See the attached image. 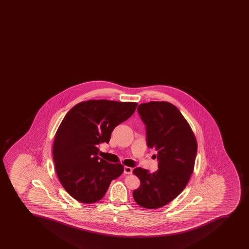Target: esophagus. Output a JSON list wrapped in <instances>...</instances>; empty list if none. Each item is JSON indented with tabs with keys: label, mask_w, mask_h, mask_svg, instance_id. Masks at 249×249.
Returning a JSON list of instances; mask_svg holds the SVG:
<instances>
[{
	"label": "esophagus",
	"mask_w": 249,
	"mask_h": 249,
	"mask_svg": "<svg viewBox=\"0 0 249 249\" xmlns=\"http://www.w3.org/2000/svg\"><path fill=\"white\" fill-rule=\"evenodd\" d=\"M124 173H125V174H132V168H130V167H127V166H125V167H124Z\"/></svg>",
	"instance_id": "34e87169"
}]
</instances>
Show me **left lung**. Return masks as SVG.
I'll list each match as a JSON object with an SVG mask.
<instances>
[{"label": "left lung", "mask_w": 249, "mask_h": 249, "mask_svg": "<svg viewBox=\"0 0 249 249\" xmlns=\"http://www.w3.org/2000/svg\"><path fill=\"white\" fill-rule=\"evenodd\" d=\"M137 110L146 125L148 147L157 151L159 169L150 173L135 168L141 185L132 194L140 206L159 209L186 187L194 169L197 142L188 121L173 104L150 101L141 104Z\"/></svg>", "instance_id": "8db88e82"}]
</instances>
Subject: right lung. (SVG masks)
<instances>
[{
    "instance_id": "1",
    "label": "right lung",
    "mask_w": 249,
    "mask_h": 249,
    "mask_svg": "<svg viewBox=\"0 0 249 249\" xmlns=\"http://www.w3.org/2000/svg\"><path fill=\"white\" fill-rule=\"evenodd\" d=\"M136 102L89 100L69 111L54 137L53 156L63 188L84 204L104 197L112 179L124 172L121 164L98 157L99 143H108L116 126L134 113Z\"/></svg>"
}]
</instances>
